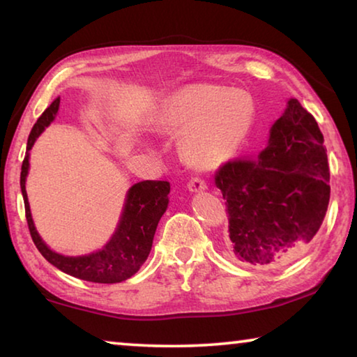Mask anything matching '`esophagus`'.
Wrapping results in <instances>:
<instances>
[{
    "mask_svg": "<svg viewBox=\"0 0 357 357\" xmlns=\"http://www.w3.org/2000/svg\"><path fill=\"white\" fill-rule=\"evenodd\" d=\"M187 187H189L190 192H200V190L206 189V183H204V179L195 176V178H192L189 181V184H187Z\"/></svg>",
    "mask_w": 357,
    "mask_h": 357,
    "instance_id": "obj_1",
    "label": "esophagus"
}]
</instances>
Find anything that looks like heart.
<instances>
[{
	"instance_id": "obj_1",
	"label": "heart",
	"mask_w": 357,
	"mask_h": 357,
	"mask_svg": "<svg viewBox=\"0 0 357 357\" xmlns=\"http://www.w3.org/2000/svg\"><path fill=\"white\" fill-rule=\"evenodd\" d=\"M253 104L249 96L220 84H190L168 98L159 114L164 130L185 132L183 149L197 167L227 160L249 134Z\"/></svg>"
}]
</instances>
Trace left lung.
Instances as JSON below:
<instances>
[{"instance_id":"8db88e82","label":"left lung","mask_w":357,"mask_h":357,"mask_svg":"<svg viewBox=\"0 0 357 357\" xmlns=\"http://www.w3.org/2000/svg\"><path fill=\"white\" fill-rule=\"evenodd\" d=\"M323 143L315 118L289 99L258 157L228 160L215 172L233 258L274 268L298 258L315 238L331 197Z\"/></svg>"}]
</instances>
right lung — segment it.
I'll return each mask as SVG.
<instances>
[{"label": "right lung", "instance_id": "right-lung-1", "mask_svg": "<svg viewBox=\"0 0 357 357\" xmlns=\"http://www.w3.org/2000/svg\"><path fill=\"white\" fill-rule=\"evenodd\" d=\"M58 108L59 98L52 102V105L40 114L38 123L34 124L31 134L28 137L26 151L31 149L36 138L52 123ZM28 159L29 154L26 153L22 164L20 187L23 202H25V215L29 234H31L33 243L42 253V257L55 268L61 269L63 273L94 283H118L134 275L142 268V264L146 261L151 247H153L157 223L168 206L170 183L168 181H142V183L132 185L118 229L113 234L110 243L91 255L63 257L48 249L34 228L25 190L29 167Z\"/></svg>", "mask_w": 357, "mask_h": 357}]
</instances>
